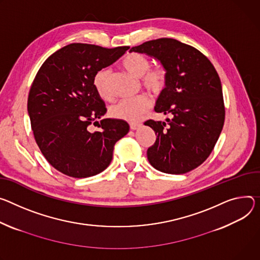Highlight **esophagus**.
<instances>
[{"label": "esophagus", "mask_w": 260, "mask_h": 260, "mask_svg": "<svg viewBox=\"0 0 260 260\" xmlns=\"http://www.w3.org/2000/svg\"><path fill=\"white\" fill-rule=\"evenodd\" d=\"M140 126H141L140 123H131V124H129V127H131V129H133V131L139 129Z\"/></svg>", "instance_id": "obj_1"}]
</instances>
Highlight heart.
<instances>
[{"instance_id":"1","label":"heart","mask_w":260,"mask_h":260,"mask_svg":"<svg viewBox=\"0 0 260 260\" xmlns=\"http://www.w3.org/2000/svg\"><path fill=\"white\" fill-rule=\"evenodd\" d=\"M124 69L136 78L141 79L143 87L151 93H159L167 83V70L162 66H156L150 68V61L147 57L138 54H127L122 62ZM111 72L110 69H102L94 76L93 85L100 96L104 100H110L112 98L109 82ZM150 100L146 95H140L135 99L122 100L119 103L114 105L110 114L116 119L124 120L128 122L138 121L141 116L147 112L150 108Z\"/></svg>"}]
</instances>
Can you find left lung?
<instances>
[{
    "mask_svg": "<svg viewBox=\"0 0 260 260\" xmlns=\"http://www.w3.org/2000/svg\"><path fill=\"white\" fill-rule=\"evenodd\" d=\"M158 60L167 83L154 111L170 113L167 122L147 120L156 136L147 158L156 170L183 174L209 156L222 132L225 108L222 85L211 62L191 45L172 38L146 41L129 51Z\"/></svg>",
    "mask_w": 260,
    "mask_h": 260,
    "instance_id": "8db88e82",
    "label": "left lung"
}]
</instances>
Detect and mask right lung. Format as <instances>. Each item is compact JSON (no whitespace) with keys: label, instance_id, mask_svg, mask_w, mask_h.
<instances>
[{"label":"right lung","instance_id":"obj_1","mask_svg":"<svg viewBox=\"0 0 260 260\" xmlns=\"http://www.w3.org/2000/svg\"><path fill=\"white\" fill-rule=\"evenodd\" d=\"M128 49L72 43L39 68L29 93L28 114L40 151L61 173L85 178L103 172L113 158L115 143L128 133L126 121L110 118L101 120L96 132L87 128L107 112L94 88V76Z\"/></svg>","mask_w":260,"mask_h":260}]
</instances>
